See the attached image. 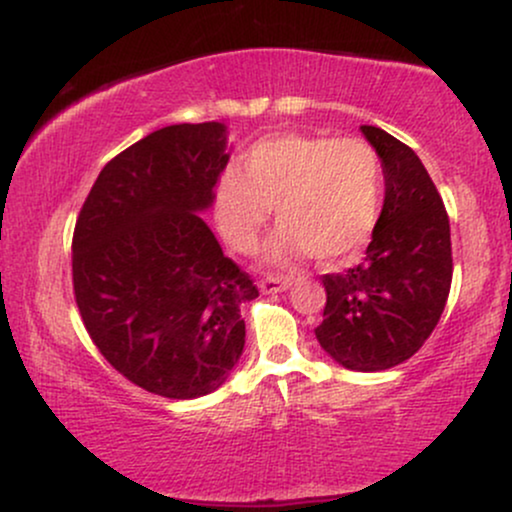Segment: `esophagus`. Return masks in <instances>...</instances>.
Segmentation results:
<instances>
[{
  "instance_id": "esophagus-1",
  "label": "esophagus",
  "mask_w": 512,
  "mask_h": 512,
  "mask_svg": "<svg viewBox=\"0 0 512 512\" xmlns=\"http://www.w3.org/2000/svg\"><path fill=\"white\" fill-rule=\"evenodd\" d=\"M293 284L291 276H284V274H269L267 279L260 281V291L262 293H279V291H286L289 286Z\"/></svg>"
}]
</instances>
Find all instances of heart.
Here are the masks:
<instances>
[{
  "instance_id": "heart-1",
  "label": "heart",
  "mask_w": 512,
  "mask_h": 512,
  "mask_svg": "<svg viewBox=\"0 0 512 512\" xmlns=\"http://www.w3.org/2000/svg\"><path fill=\"white\" fill-rule=\"evenodd\" d=\"M383 202V163L361 139L274 134L243 158V175L226 170L216 185V223L233 250L257 248L269 209L279 228L267 257L289 262L315 255L344 264L373 238Z\"/></svg>"
}]
</instances>
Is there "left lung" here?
Listing matches in <instances>:
<instances>
[{"label": "left lung", "instance_id": "obj_1", "mask_svg": "<svg viewBox=\"0 0 512 512\" xmlns=\"http://www.w3.org/2000/svg\"><path fill=\"white\" fill-rule=\"evenodd\" d=\"M378 151L385 202L366 257L325 274V320L315 337L327 356L358 373L407 361L436 330L452 281L450 221L419 156L380 127H361Z\"/></svg>", "mask_w": 512, "mask_h": 512}]
</instances>
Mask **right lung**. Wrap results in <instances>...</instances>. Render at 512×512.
<instances>
[{"label": "right lung", "instance_id": "obj_1", "mask_svg": "<svg viewBox=\"0 0 512 512\" xmlns=\"http://www.w3.org/2000/svg\"><path fill=\"white\" fill-rule=\"evenodd\" d=\"M228 158L223 122L156 129L101 170L76 219L88 337L129 383L168 399L226 383L245 346L240 305L260 296L199 216Z\"/></svg>", "mask_w": 512, "mask_h": 512}]
</instances>
